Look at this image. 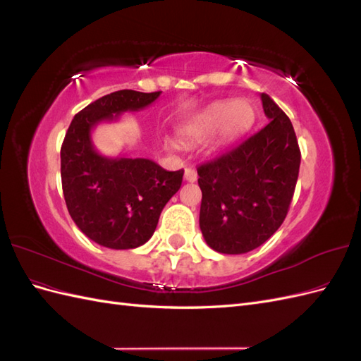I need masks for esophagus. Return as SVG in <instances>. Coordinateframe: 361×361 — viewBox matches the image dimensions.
Here are the masks:
<instances>
[{
  "label": "esophagus",
  "instance_id": "34e87169",
  "mask_svg": "<svg viewBox=\"0 0 361 361\" xmlns=\"http://www.w3.org/2000/svg\"><path fill=\"white\" fill-rule=\"evenodd\" d=\"M183 178L187 182H195V180H197V171L192 170V169H187V170H185Z\"/></svg>",
  "mask_w": 361,
  "mask_h": 361
}]
</instances>
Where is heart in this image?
<instances>
[{"instance_id": "b5f03b06", "label": "heart", "mask_w": 361, "mask_h": 361, "mask_svg": "<svg viewBox=\"0 0 361 361\" xmlns=\"http://www.w3.org/2000/svg\"><path fill=\"white\" fill-rule=\"evenodd\" d=\"M256 122V108L248 99L218 101L195 116L183 128L185 135L206 137L216 130V143L228 145L244 135Z\"/></svg>"}]
</instances>
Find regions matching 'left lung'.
<instances>
[{
	"label": "left lung",
	"instance_id": "1",
	"mask_svg": "<svg viewBox=\"0 0 361 361\" xmlns=\"http://www.w3.org/2000/svg\"><path fill=\"white\" fill-rule=\"evenodd\" d=\"M268 125L223 157L197 169L200 231L223 255L260 247L285 221L297 185L301 154L289 117L260 94Z\"/></svg>",
	"mask_w": 361,
	"mask_h": 361
}]
</instances>
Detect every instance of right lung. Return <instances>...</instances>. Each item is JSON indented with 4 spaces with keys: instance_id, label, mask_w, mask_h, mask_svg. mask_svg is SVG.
I'll return each instance as SVG.
<instances>
[{
    "instance_id": "obj_1",
    "label": "right lung",
    "mask_w": 361,
    "mask_h": 361,
    "mask_svg": "<svg viewBox=\"0 0 361 361\" xmlns=\"http://www.w3.org/2000/svg\"><path fill=\"white\" fill-rule=\"evenodd\" d=\"M161 92L118 90L87 105L72 120L61 146V185L80 231L106 248L129 250L154 235L164 206L182 185L183 170L167 171L155 161L96 150L92 130L123 113L154 104Z\"/></svg>"
}]
</instances>
